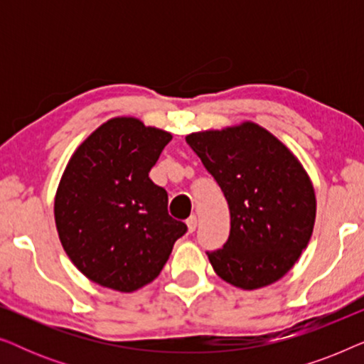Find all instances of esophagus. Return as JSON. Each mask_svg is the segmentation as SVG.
<instances>
[{"mask_svg":"<svg viewBox=\"0 0 364 364\" xmlns=\"http://www.w3.org/2000/svg\"><path fill=\"white\" fill-rule=\"evenodd\" d=\"M187 228H188V232H196V228H197V217L196 215H192L191 218H188L187 220Z\"/></svg>","mask_w":364,"mask_h":364,"instance_id":"obj_1","label":"esophagus"}]
</instances>
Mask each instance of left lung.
I'll list each match as a JSON object with an SVG mask.
<instances>
[{
    "mask_svg": "<svg viewBox=\"0 0 364 364\" xmlns=\"http://www.w3.org/2000/svg\"><path fill=\"white\" fill-rule=\"evenodd\" d=\"M186 141L220 186L230 210L228 240L207 253L213 270L242 290L280 280L315 225V188L305 167L280 139L252 121L192 132Z\"/></svg>",
    "mask_w": 364,
    "mask_h": 364,
    "instance_id": "1",
    "label": "left lung"
}]
</instances>
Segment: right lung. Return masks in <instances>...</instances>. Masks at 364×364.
Instances as JSON below:
<instances>
[{
    "mask_svg": "<svg viewBox=\"0 0 364 364\" xmlns=\"http://www.w3.org/2000/svg\"><path fill=\"white\" fill-rule=\"evenodd\" d=\"M172 134L136 117H112L69 159L54 197L64 252L97 285L131 293L156 280L187 232L149 178Z\"/></svg>",
    "mask_w": 364,
    "mask_h": 364,
    "instance_id": "right-lung-1",
    "label": "right lung"
}]
</instances>
